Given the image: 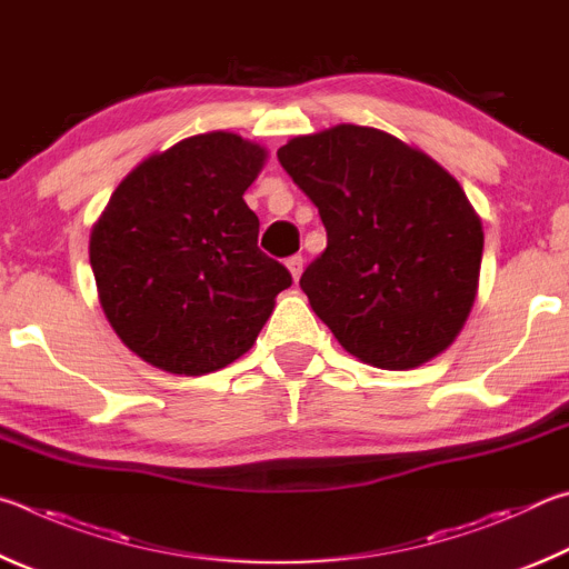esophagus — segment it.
<instances>
[{"mask_svg":"<svg viewBox=\"0 0 569 569\" xmlns=\"http://www.w3.org/2000/svg\"><path fill=\"white\" fill-rule=\"evenodd\" d=\"M287 269H290V274H292L295 282H300V277H302V269H305V259H302L300 254L290 257V259H287Z\"/></svg>","mask_w":569,"mask_h":569,"instance_id":"1","label":"esophagus"}]
</instances>
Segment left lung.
I'll return each instance as SVG.
<instances>
[{"mask_svg":"<svg viewBox=\"0 0 569 569\" xmlns=\"http://www.w3.org/2000/svg\"><path fill=\"white\" fill-rule=\"evenodd\" d=\"M277 159L327 229L300 287L337 342L382 370L445 352L470 317L485 247L460 182L375 127L295 137Z\"/></svg>","mask_w":569,"mask_h":569,"instance_id":"obj_1","label":"left lung"}]
</instances>
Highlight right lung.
Returning a JSON list of instances; mask_svg holds the SVG:
<instances>
[{
  "label": "right lung",
  "instance_id": "1",
  "mask_svg": "<svg viewBox=\"0 0 569 569\" xmlns=\"http://www.w3.org/2000/svg\"><path fill=\"white\" fill-rule=\"evenodd\" d=\"M264 147L182 139L137 164L89 237L99 305L129 350L172 375L217 372L254 345L292 274L257 247L242 194Z\"/></svg>",
  "mask_w": 569,
  "mask_h": 569
}]
</instances>
